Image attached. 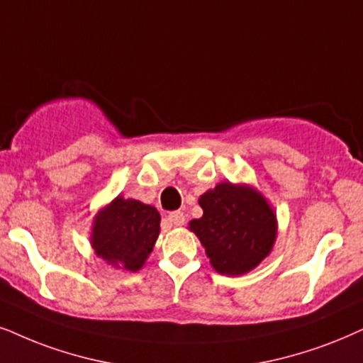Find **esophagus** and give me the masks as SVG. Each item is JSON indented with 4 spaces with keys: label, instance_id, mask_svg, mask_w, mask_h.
<instances>
[{
    "label": "esophagus",
    "instance_id": "1",
    "mask_svg": "<svg viewBox=\"0 0 363 363\" xmlns=\"http://www.w3.org/2000/svg\"><path fill=\"white\" fill-rule=\"evenodd\" d=\"M167 219L171 221V224H174V226H182V224H184V221H186L184 213H181V211H174V213L167 216Z\"/></svg>",
    "mask_w": 363,
    "mask_h": 363
}]
</instances>
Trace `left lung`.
Segmentation results:
<instances>
[{
  "mask_svg": "<svg viewBox=\"0 0 363 363\" xmlns=\"http://www.w3.org/2000/svg\"><path fill=\"white\" fill-rule=\"evenodd\" d=\"M199 206L203 218L189 226L218 273H247L272 251L277 216L259 192L223 182L201 196Z\"/></svg>",
  "mask_w": 363,
  "mask_h": 363,
  "instance_id": "8db88e82",
  "label": "left lung"
}]
</instances>
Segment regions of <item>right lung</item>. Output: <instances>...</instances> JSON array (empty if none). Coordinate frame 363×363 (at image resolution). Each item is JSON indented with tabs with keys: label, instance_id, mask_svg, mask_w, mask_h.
Instances as JSON below:
<instances>
[{
	"label": "right lung",
	"instance_id": "add662e5",
	"mask_svg": "<svg viewBox=\"0 0 363 363\" xmlns=\"http://www.w3.org/2000/svg\"><path fill=\"white\" fill-rule=\"evenodd\" d=\"M159 231L160 214L154 206L117 197L95 218L91 246L108 263L137 272L152 251Z\"/></svg>",
	"mask_w": 363,
	"mask_h": 363
}]
</instances>
